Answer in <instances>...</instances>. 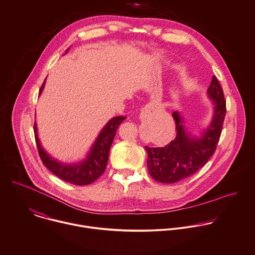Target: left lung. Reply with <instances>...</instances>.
I'll use <instances>...</instances> for the list:
<instances>
[{
  "mask_svg": "<svg viewBox=\"0 0 255 255\" xmlns=\"http://www.w3.org/2000/svg\"><path fill=\"white\" fill-rule=\"evenodd\" d=\"M208 95L215 105V112L211 125L201 137H192L187 133L182 118L174 112L176 137L164 147L145 146L147 168L155 181L164 184L181 181L203 167L215 153L227 113L224 91L216 76L212 78Z\"/></svg>",
  "mask_w": 255,
  "mask_h": 255,
  "instance_id": "8db88e82",
  "label": "left lung"
}]
</instances>
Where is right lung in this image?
Segmentation results:
<instances>
[{
	"instance_id": "right-lung-1",
	"label": "right lung",
	"mask_w": 255,
	"mask_h": 255,
	"mask_svg": "<svg viewBox=\"0 0 255 255\" xmlns=\"http://www.w3.org/2000/svg\"><path fill=\"white\" fill-rule=\"evenodd\" d=\"M44 83L45 80L40 87L39 94L43 90ZM125 119L126 117H115L109 121L98 135L87 158L77 164H64L50 157L46 151H44L39 142L36 124L34 123L33 130L39 157L44 166L60 179L74 185H89L96 181L105 172L108 164L110 148L115 138L117 129Z\"/></svg>"
}]
</instances>
